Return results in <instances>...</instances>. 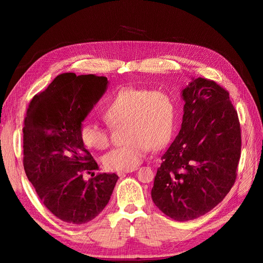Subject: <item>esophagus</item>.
I'll return each instance as SVG.
<instances>
[{"instance_id": "34e87169", "label": "esophagus", "mask_w": 263, "mask_h": 263, "mask_svg": "<svg viewBox=\"0 0 263 263\" xmlns=\"http://www.w3.org/2000/svg\"><path fill=\"white\" fill-rule=\"evenodd\" d=\"M135 170H136V169H134V170H130V171H122V172H118L117 174H118V177H125L126 176V174L127 173H130V172H133V171H135Z\"/></svg>"}]
</instances>
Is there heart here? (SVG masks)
<instances>
[{"label":"heart","instance_id":"b5f03b06","mask_svg":"<svg viewBox=\"0 0 263 263\" xmlns=\"http://www.w3.org/2000/svg\"><path fill=\"white\" fill-rule=\"evenodd\" d=\"M176 103L163 90L124 87L110 98L102 117L110 128L124 125L123 146L103 158L109 171H130L147 156L150 147L157 150L168 144L176 123ZM79 138L89 149L103 150L109 145V132L97 124L83 123Z\"/></svg>","mask_w":263,"mask_h":263}]
</instances>
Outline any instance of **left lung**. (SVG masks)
Masks as SVG:
<instances>
[{
	"label": "left lung",
	"mask_w": 263,
	"mask_h": 263,
	"mask_svg": "<svg viewBox=\"0 0 263 263\" xmlns=\"http://www.w3.org/2000/svg\"><path fill=\"white\" fill-rule=\"evenodd\" d=\"M182 97L181 129L161 157L151 197L166 216L186 221L214 209L235 184L241 129L228 91L215 81L193 79Z\"/></svg>",
	"instance_id": "obj_1"
}]
</instances>
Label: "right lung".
Instances as JSON below:
<instances>
[{
  "label": "right lung",
  "instance_id": "obj_1",
  "mask_svg": "<svg viewBox=\"0 0 263 263\" xmlns=\"http://www.w3.org/2000/svg\"><path fill=\"white\" fill-rule=\"evenodd\" d=\"M107 78L62 73L30 101L23 127V164L42 203L55 217L82 225L104 210L117 182L115 173L89 181L98 170L79 138L86 115L104 94Z\"/></svg>",
  "mask_w": 263,
  "mask_h": 263
}]
</instances>
